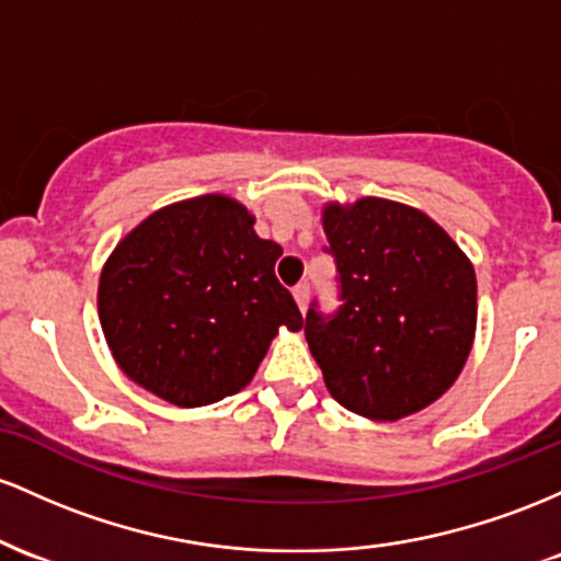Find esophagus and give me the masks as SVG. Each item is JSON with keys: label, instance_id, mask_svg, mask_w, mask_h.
Listing matches in <instances>:
<instances>
[{"label": "esophagus", "instance_id": "esophagus-1", "mask_svg": "<svg viewBox=\"0 0 561 561\" xmlns=\"http://www.w3.org/2000/svg\"><path fill=\"white\" fill-rule=\"evenodd\" d=\"M294 299H297L299 310L305 312L307 310V301H310V286H307V283H299V286L294 288Z\"/></svg>", "mask_w": 561, "mask_h": 561}]
</instances>
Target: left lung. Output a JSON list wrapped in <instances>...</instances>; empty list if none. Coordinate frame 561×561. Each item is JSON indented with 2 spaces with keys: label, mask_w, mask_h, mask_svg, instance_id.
<instances>
[{
  "label": "left lung",
  "mask_w": 561,
  "mask_h": 561,
  "mask_svg": "<svg viewBox=\"0 0 561 561\" xmlns=\"http://www.w3.org/2000/svg\"><path fill=\"white\" fill-rule=\"evenodd\" d=\"M323 230L344 305L329 318L310 307L305 336L331 398L370 421L424 411L474 344V264L432 217L398 201H331Z\"/></svg>",
  "instance_id": "8db88e82"
}]
</instances>
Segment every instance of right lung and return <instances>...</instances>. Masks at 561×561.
<instances>
[{"label":"right lung","mask_w":561,"mask_h":561,"mask_svg":"<svg viewBox=\"0 0 561 561\" xmlns=\"http://www.w3.org/2000/svg\"><path fill=\"white\" fill-rule=\"evenodd\" d=\"M283 249L241 201H178L145 217L103 264L98 314L113 360L156 398L201 408L254 379L301 312L275 278Z\"/></svg>","instance_id":"1"}]
</instances>
